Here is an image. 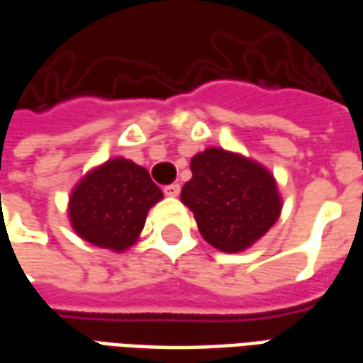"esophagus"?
Returning a JSON list of instances; mask_svg holds the SVG:
<instances>
[{"instance_id":"esophagus-1","label":"esophagus","mask_w":363,"mask_h":363,"mask_svg":"<svg viewBox=\"0 0 363 363\" xmlns=\"http://www.w3.org/2000/svg\"><path fill=\"white\" fill-rule=\"evenodd\" d=\"M167 196H179V192H181V184L179 182H173V184H167L165 189H163Z\"/></svg>"}]
</instances>
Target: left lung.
<instances>
[{
  "label": "left lung",
  "mask_w": 363,
  "mask_h": 363,
  "mask_svg": "<svg viewBox=\"0 0 363 363\" xmlns=\"http://www.w3.org/2000/svg\"><path fill=\"white\" fill-rule=\"evenodd\" d=\"M192 179L181 190L208 243L239 252L272 228L280 216L274 177L255 161L210 147L190 161Z\"/></svg>",
  "instance_id": "8db88e82"
}]
</instances>
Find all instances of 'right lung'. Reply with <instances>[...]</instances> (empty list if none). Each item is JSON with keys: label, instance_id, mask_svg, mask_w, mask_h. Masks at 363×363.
<instances>
[{"label": "right lung", "instance_id": "1", "mask_svg": "<svg viewBox=\"0 0 363 363\" xmlns=\"http://www.w3.org/2000/svg\"><path fill=\"white\" fill-rule=\"evenodd\" d=\"M163 192L143 167L112 159L91 171L69 198V220L85 241L124 251L135 243L145 216Z\"/></svg>", "mask_w": 363, "mask_h": 363}]
</instances>
